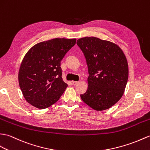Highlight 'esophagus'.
I'll use <instances>...</instances> for the list:
<instances>
[{
	"mask_svg": "<svg viewBox=\"0 0 150 150\" xmlns=\"http://www.w3.org/2000/svg\"><path fill=\"white\" fill-rule=\"evenodd\" d=\"M78 83H79V82H76V81H72L73 85H74V86H76V84H77Z\"/></svg>",
	"mask_w": 150,
	"mask_h": 150,
	"instance_id": "1",
	"label": "esophagus"
}]
</instances>
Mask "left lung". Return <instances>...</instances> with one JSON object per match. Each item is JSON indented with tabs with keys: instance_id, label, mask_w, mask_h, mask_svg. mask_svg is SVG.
<instances>
[{
	"instance_id": "left-lung-1",
	"label": "left lung",
	"mask_w": 150,
	"mask_h": 150,
	"mask_svg": "<svg viewBox=\"0 0 150 150\" xmlns=\"http://www.w3.org/2000/svg\"><path fill=\"white\" fill-rule=\"evenodd\" d=\"M76 44L83 52L88 67V87L81 95L94 110L109 109L122 97L128 78L126 56L117 45L96 37H84Z\"/></svg>"
}]
</instances>
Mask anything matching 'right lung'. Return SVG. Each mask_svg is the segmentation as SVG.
<instances>
[{"instance_id":"right-lung-1","label":"right lung","mask_w":150,"mask_h":150,"mask_svg":"<svg viewBox=\"0 0 150 150\" xmlns=\"http://www.w3.org/2000/svg\"><path fill=\"white\" fill-rule=\"evenodd\" d=\"M76 43V39L55 38L30 48L18 72L23 96L30 105L43 109L60 98L68 84L62 79L61 61Z\"/></svg>"}]
</instances>
